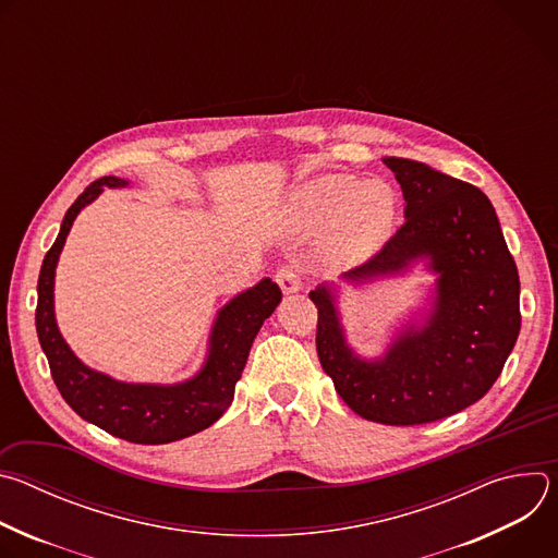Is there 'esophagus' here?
<instances>
[{"label": "esophagus", "instance_id": "34e87169", "mask_svg": "<svg viewBox=\"0 0 558 558\" xmlns=\"http://www.w3.org/2000/svg\"><path fill=\"white\" fill-rule=\"evenodd\" d=\"M276 282L280 284L282 293H287V295L289 293H298L302 289V278H300V274H298V269L293 265L280 267L278 274H276Z\"/></svg>", "mask_w": 558, "mask_h": 558}]
</instances>
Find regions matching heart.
<instances>
[{
  "label": "heart",
  "instance_id": "b5f03b06",
  "mask_svg": "<svg viewBox=\"0 0 558 558\" xmlns=\"http://www.w3.org/2000/svg\"><path fill=\"white\" fill-rule=\"evenodd\" d=\"M397 207L400 201L386 181L329 172L298 185L289 196L287 214L298 229L325 227V252L342 265H357L388 241Z\"/></svg>",
  "mask_w": 558,
  "mask_h": 558
}]
</instances>
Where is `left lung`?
<instances>
[{
  "instance_id": "1",
  "label": "left lung",
  "mask_w": 558,
  "mask_h": 558,
  "mask_svg": "<svg viewBox=\"0 0 558 558\" xmlns=\"http://www.w3.org/2000/svg\"><path fill=\"white\" fill-rule=\"evenodd\" d=\"M384 163L402 185L407 222L340 280L362 287L424 263L435 276L428 306L395 329L379 357H362L347 342L340 284H317L308 298L317 357L347 407L368 422L415 426L480 402L497 381L521 329L519 274L480 187L411 158Z\"/></svg>"
}]
</instances>
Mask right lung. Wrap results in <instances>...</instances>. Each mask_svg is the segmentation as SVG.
<instances>
[{
    "label": "right lung",
    "instance_id": "1",
    "mask_svg": "<svg viewBox=\"0 0 558 558\" xmlns=\"http://www.w3.org/2000/svg\"><path fill=\"white\" fill-rule=\"evenodd\" d=\"M130 181L104 177L86 187L63 216L54 245L44 258L37 282L35 325L52 379L68 407L86 422L132 444H170L209 428L231 407L254 338L282 300L271 278L233 295L218 313L207 355L196 375L177 384L121 381L78 360L63 340L54 317V269L74 218L106 187Z\"/></svg>",
    "mask_w": 558,
    "mask_h": 558
}]
</instances>
